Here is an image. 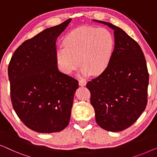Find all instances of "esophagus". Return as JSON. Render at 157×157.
Wrapping results in <instances>:
<instances>
[{"label": "esophagus", "mask_w": 157, "mask_h": 157, "mask_svg": "<svg viewBox=\"0 0 157 157\" xmlns=\"http://www.w3.org/2000/svg\"><path fill=\"white\" fill-rule=\"evenodd\" d=\"M86 84H87V82L85 79H79V85L80 86H85Z\"/></svg>", "instance_id": "1"}]
</instances>
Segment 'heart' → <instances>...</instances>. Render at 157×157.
<instances>
[{
  "label": "heart",
  "mask_w": 157,
  "mask_h": 157,
  "mask_svg": "<svg viewBox=\"0 0 157 157\" xmlns=\"http://www.w3.org/2000/svg\"><path fill=\"white\" fill-rule=\"evenodd\" d=\"M63 44L64 48H57L56 51L57 67L62 72L72 74L81 63L82 75H100L111 62L114 41L106 28L81 26L68 33Z\"/></svg>",
  "instance_id": "obj_1"
}]
</instances>
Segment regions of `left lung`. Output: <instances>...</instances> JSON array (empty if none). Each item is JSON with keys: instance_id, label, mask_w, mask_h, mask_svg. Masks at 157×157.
<instances>
[{"instance_id": "1", "label": "left lung", "mask_w": 157, "mask_h": 157, "mask_svg": "<svg viewBox=\"0 0 157 157\" xmlns=\"http://www.w3.org/2000/svg\"><path fill=\"white\" fill-rule=\"evenodd\" d=\"M94 21L114 30V48L109 66L87 84L98 124L109 132L124 130L138 120L147 104L149 73L139 44L120 28Z\"/></svg>"}]
</instances>
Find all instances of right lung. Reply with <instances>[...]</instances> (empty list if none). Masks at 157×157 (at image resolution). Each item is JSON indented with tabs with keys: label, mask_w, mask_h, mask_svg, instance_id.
<instances>
[{
	"label": "right lung",
	"mask_w": 157,
	"mask_h": 157,
	"mask_svg": "<svg viewBox=\"0 0 157 157\" xmlns=\"http://www.w3.org/2000/svg\"><path fill=\"white\" fill-rule=\"evenodd\" d=\"M71 20L25 40L8 65L13 109L21 120L39 133L60 132L69 124L78 81L59 72L56 40Z\"/></svg>",
	"instance_id": "add662e5"
}]
</instances>
